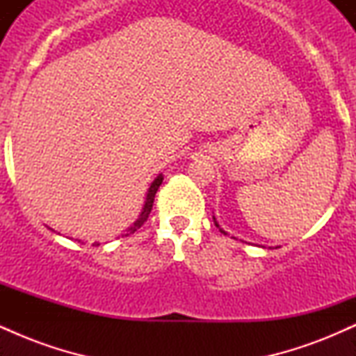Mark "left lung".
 Wrapping results in <instances>:
<instances>
[{
    "label": "left lung",
    "mask_w": 356,
    "mask_h": 356,
    "mask_svg": "<svg viewBox=\"0 0 356 356\" xmlns=\"http://www.w3.org/2000/svg\"><path fill=\"white\" fill-rule=\"evenodd\" d=\"M216 226H218V222H216ZM218 227H219V226H218ZM220 232H224V231H222V229H220ZM224 234H226V232H224Z\"/></svg>",
    "instance_id": "left-lung-1"
}]
</instances>
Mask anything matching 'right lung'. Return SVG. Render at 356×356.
Returning <instances> with one entry per match:
<instances>
[{
	"label": "right lung",
	"mask_w": 356,
	"mask_h": 356,
	"mask_svg": "<svg viewBox=\"0 0 356 356\" xmlns=\"http://www.w3.org/2000/svg\"><path fill=\"white\" fill-rule=\"evenodd\" d=\"M162 175H159L157 179H155V181L152 182V186H150V189H149V192H147V199H145V206H144V209H142V212H140V218H138L136 222L132 224V226L129 227V229H127V232H129V234H134V232H136L137 229H140V226L142 224L145 222L147 220V218H149V214H150V211H152V206H154V197H155V192H157V189H159V186H161L162 184ZM95 244V246H99V243H93Z\"/></svg>",
	"instance_id": "add662e5"
}]
</instances>
